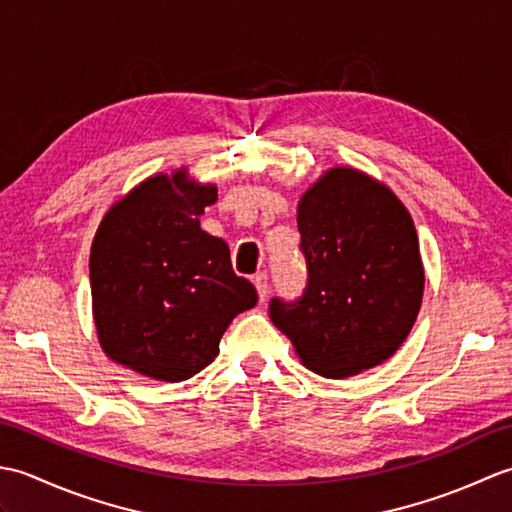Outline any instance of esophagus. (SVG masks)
I'll list each match as a JSON object with an SVG mask.
<instances>
[{
  "mask_svg": "<svg viewBox=\"0 0 512 512\" xmlns=\"http://www.w3.org/2000/svg\"><path fill=\"white\" fill-rule=\"evenodd\" d=\"M253 284L257 288V295H259V301H266L268 297V275L266 273H257L253 277Z\"/></svg>",
  "mask_w": 512,
  "mask_h": 512,
  "instance_id": "1",
  "label": "esophagus"
}]
</instances>
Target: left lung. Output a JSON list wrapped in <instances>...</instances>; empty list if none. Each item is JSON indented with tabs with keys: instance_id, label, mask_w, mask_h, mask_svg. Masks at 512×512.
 <instances>
[{
	"instance_id": "1",
	"label": "left lung",
	"mask_w": 512,
	"mask_h": 512,
	"mask_svg": "<svg viewBox=\"0 0 512 512\" xmlns=\"http://www.w3.org/2000/svg\"><path fill=\"white\" fill-rule=\"evenodd\" d=\"M297 226L308 286L297 301H270V319L325 378L387 361L416 323L424 290L405 204L367 173L334 167L301 195Z\"/></svg>"
}]
</instances>
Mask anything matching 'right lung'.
<instances>
[{
    "instance_id": "1",
    "label": "right lung",
    "mask_w": 512,
    "mask_h": 512,
    "mask_svg": "<svg viewBox=\"0 0 512 512\" xmlns=\"http://www.w3.org/2000/svg\"><path fill=\"white\" fill-rule=\"evenodd\" d=\"M215 184L187 169L143 180L112 204L90 253L92 312L103 352L134 372L180 383L209 365L257 290L231 250L200 228Z\"/></svg>"
}]
</instances>
